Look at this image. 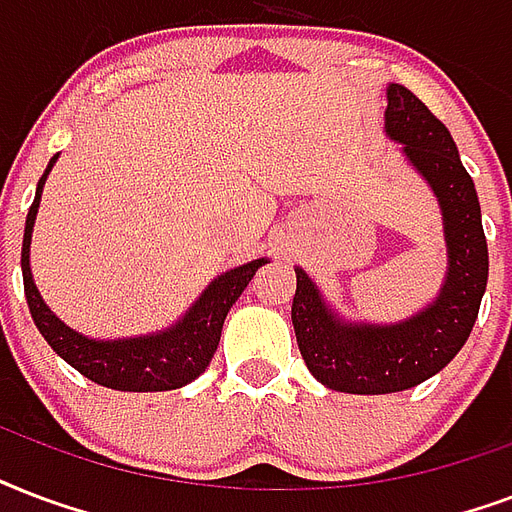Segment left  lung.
<instances>
[{"label": "left lung", "mask_w": 512, "mask_h": 512, "mask_svg": "<svg viewBox=\"0 0 512 512\" xmlns=\"http://www.w3.org/2000/svg\"><path fill=\"white\" fill-rule=\"evenodd\" d=\"M384 117L390 138L403 144L408 160L438 194L449 277L441 296L417 318L398 326H347L326 310L310 277L296 269L291 320L301 358L318 382L352 395L408 390L449 366L473 331L489 280L481 202L446 125L403 85L387 87Z\"/></svg>", "instance_id": "obj_1"}]
</instances>
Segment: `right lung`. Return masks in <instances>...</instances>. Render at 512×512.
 Instances as JSON below:
<instances>
[{
  "instance_id": "obj_1",
  "label": "right lung",
  "mask_w": 512,
  "mask_h": 512,
  "mask_svg": "<svg viewBox=\"0 0 512 512\" xmlns=\"http://www.w3.org/2000/svg\"><path fill=\"white\" fill-rule=\"evenodd\" d=\"M55 157L50 160L47 170L42 173L37 184V197L31 202L29 216H26V229H23V291L29 301V312L37 323L39 334L45 336L47 344L61 355L69 366H74L82 376L93 379L95 384H104L112 390L125 392H160L184 387L192 379L205 371L211 363L213 352L219 347L221 326L227 318L229 307L235 304L237 296L251 283L256 269L267 264L264 259H256L251 264L232 269L219 280L208 285L200 301L194 304L178 326L170 331H162L157 336H141V339H120V342H93L85 339L69 326H63L53 312L47 310L45 301L39 296L37 285L31 280L29 269V245L31 229L37 219L39 197H42V184L47 173L53 168Z\"/></svg>"
}]
</instances>
